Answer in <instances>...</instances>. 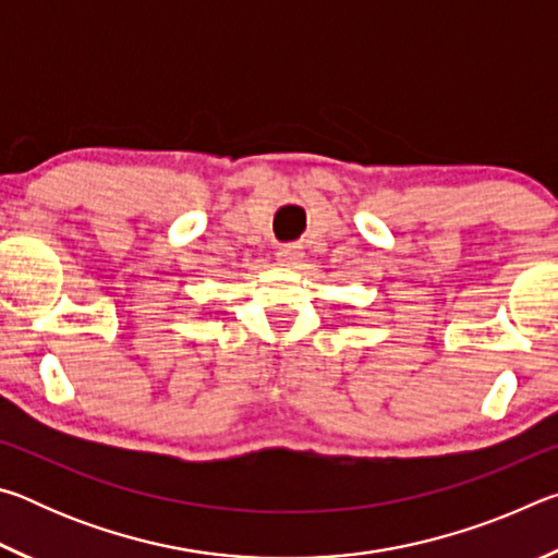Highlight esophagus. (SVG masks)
<instances>
[{
    "label": "esophagus",
    "mask_w": 558,
    "mask_h": 558,
    "mask_svg": "<svg viewBox=\"0 0 558 558\" xmlns=\"http://www.w3.org/2000/svg\"><path fill=\"white\" fill-rule=\"evenodd\" d=\"M278 260L282 263V266H298V263L302 260V248H300V245H295V243L280 245Z\"/></svg>",
    "instance_id": "1"
}]
</instances>
